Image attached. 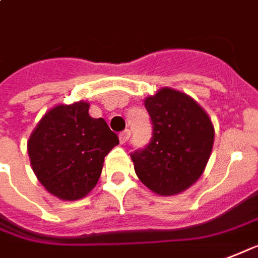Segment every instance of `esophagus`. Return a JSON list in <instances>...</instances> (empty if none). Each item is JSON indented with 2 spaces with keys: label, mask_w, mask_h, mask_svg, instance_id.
Masks as SVG:
<instances>
[{
  "label": "esophagus",
  "mask_w": 258,
  "mask_h": 258,
  "mask_svg": "<svg viewBox=\"0 0 258 258\" xmlns=\"http://www.w3.org/2000/svg\"><path fill=\"white\" fill-rule=\"evenodd\" d=\"M129 137H131V131L129 129H125L123 132H121L119 133V142H121V144L126 143L129 140Z\"/></svg>",
  "instance_id": "esophagus-1"
}]
</instances>
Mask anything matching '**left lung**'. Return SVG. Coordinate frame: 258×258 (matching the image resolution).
I'll list each match as a JSON object with an SVG mask.
<instances>
[{
	"label": "left lung",
	"mask_w": 258,
	"mask_h": 258,
	"mask_svg": "<svg viewBox=\"0 0 258 258\" xmlns=\"http://www.w3.org/2000/svg\"><path fill=\"white\" fill-rule=\"evenodd\" d=\"M152 125L147 146L131 154L135 172L159 195H174L204 173L214 142L212 121L185 93L162 88L144 100Z\"/></svg>",
	"instance_id": "1"
}]
</instances>
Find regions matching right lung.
Segmentation results:
<instances>
[{
    "mask_svg": "<svg viewBox=\"0 0 258 258\" xmlns=\"http://www.w3.org/2000/svg\"><path fill=\"white\" fill-rule=\"evenodd\" d=\"M119 139L103 118L89 115L80 101L48 111L27 143L35 176L52 195L63 201L84 198L95 187L107 154Z\"/></svg>",
    "mask_w": 258,
    "mask_h": 258,
    "instance_id": "right-lung-1",
    "label": "right lung"
}]
</instances>
